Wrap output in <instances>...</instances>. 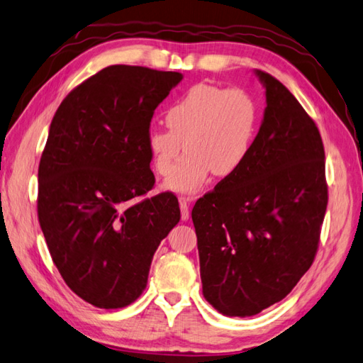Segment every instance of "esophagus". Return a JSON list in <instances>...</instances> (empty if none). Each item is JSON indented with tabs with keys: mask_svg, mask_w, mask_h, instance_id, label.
Here are the masks:
<instances>
[{
	"mask_svg": "<svg viewBox=\"0 0 363 363\" xmlns=\"http://www.w3.org/2000/svg\"><path fill=\"white\" fill-rule=\"evenodd\" d=\"M179 207H181V218H182V221H187L189 220V215H190V212H189V199L181 198L179 199Z\"/></svg>",
	"mask_w": 363,
	"mask_h": 363,
	"instance_id": "esophagus-1",
	"label": "esophagus"
}]
</instances>
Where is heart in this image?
<instances>
[{
  "label": "heart",
  "mask_w": 363,
  "mask_h": 363,
  "mask_svg": "<svg viewBox=\"0 0 363 363\" xmlns=\"http://www.w3.org/2000/svg\"><path fill=\"white\" fill-rule=\"evenodd\" d=\"M165 121L168 129L151 128L146 135L151 164L167 176L186 145L189 152L165 187L194 194L212 173L226 177L242 168L256 135L257 106L243 89L199 82L169 107Z\"/></svg>",
  "instance_id": "b5f03b06"
}]
</instances>
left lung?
Instances as JSON below:
<instances>
[{"label":"left lung","mask_w":363,"mask_h":363,"mask_svg":"<svg viewBox=\"0 0 363 363\" xmlns=\"http://www.w3.org/2000/svg\"><path fill=\"white\" fill-rule=\"evenodd\" d=\"M257 76L267 107L250 156L191 211L203 295L229 317L289 295L317 256L328 207L318 126L282 82Z\"/></svg>","instance_id":"1"}]
</instances>
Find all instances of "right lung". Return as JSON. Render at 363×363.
I'll return each mask as SVG.
<instances>
[{
	"mask_svg": "<svg viewBox=\"0 0 363 363\" xmlns=\"http://www.w3.org/2000/svg\"><path fill=\"white\" fill-rule=\"evenodd\" d=\"M181 73L111 65L60 103L38 164L37 215L65 284L99 309L142 295L159 243L181 220L154 189L146 135Z\"/></svg>",
	"mask_w": 363,
	"mask_h": 363,
	"instance_id": "right-lung-1",
	"label": "right lung"
}]
</instances>
